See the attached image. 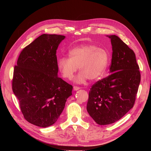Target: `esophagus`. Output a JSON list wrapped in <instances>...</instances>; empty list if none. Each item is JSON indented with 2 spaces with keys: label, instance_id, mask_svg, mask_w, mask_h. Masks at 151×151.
<instances>
[{
  "label": "esophagus",
  "instance_id": "esophagus-1",
  "mask_svg": "<svg viewBox=\"0 0 151 151\" xmlns=\"http://www.w3.org/2000/svg\"><path fill=\"white\" fill-rule=\"evenodd\" d=\"M80 89V88H79V87H77V86H74L73 87V90L74 91H78Z\"/></svg>",
  "mask_w": 151,
  "mask_h": 151
}]
</instances>
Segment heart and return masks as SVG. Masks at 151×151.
<instances>
[{"label":"heart","instance_id":"1","mask_svg":"<svg viewBox=\"0 0 151 151\" xmlns=\"http://www.w3.org/2000/svg\"><path fill=\"white\" fill-rule=\"evenodd\" d=\"M68 57H61L57 66L62 76L71 80L78 67L81 71L75 79L77 84H83L89 79L96 80L103 76L108 67L109 54L104 47L95 45H83L71 49Z\"/></svg>","mask_w":151,"mask_h":151}]
</instances>
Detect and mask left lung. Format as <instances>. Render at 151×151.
<instances>
[{
    "mask_svg": "<svg viewBox=\"0 0 151 151\" xmlns=\"http://www.w3.org/2000/svg\"><path fill=\"white\" fill-rule=\"evenodd\" d=\"M106 37L113 51L110 75L92 86L87 104L90 116L101 125L119 121L133 108L141 80L133 51L117 36Z\"/></svg>",
    "mask_w": 151,
    "mask_h": 151,
    "instance_id": "8db88e82",
    "label": "left lung"
}]
</instances>
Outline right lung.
<instances>
[{"mask_svg": "<svg viewBox=\"0 0 151 151\" xmlns=\"http://www.w3.org/2000/svg\"><path fill=\"white\" fill-rule=\"evenodd\" d=\"M65 38L38 37L23 49L14 68L12 89L24 117L40 127L55 123L72 95V86L58 76L56 51Z\"/></svg>", "mask_w": 151, "mask_h": 151, "instance_id": "obj_1", "label": "right lung"}]
</instances>
